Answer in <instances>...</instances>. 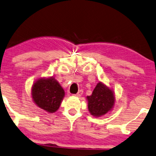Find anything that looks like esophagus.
<instances>
[{
  "instance_id": "34e87169",
  "label": "esophagus",
  "mask_w": 156,
  "mask_h": 156,
  "mask_svg": "<svg viewBox=\"0 0 156 156\" xmlns=\"http://www.w3.org/2000/svg\"><path fill=\"white\" fill-rule=\"evenodd\" d=\"M82 93H83V90H79V92L76 93L75 96H77V97H80L82 95Z\"/></svg>"
}]
</instances>
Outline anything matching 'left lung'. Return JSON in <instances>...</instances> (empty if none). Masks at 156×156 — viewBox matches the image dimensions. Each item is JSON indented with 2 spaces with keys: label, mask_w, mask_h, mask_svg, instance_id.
<instances>
[{
  "label": "left lung",
  "mask_w": 156,
  "mask_h": 156,
  "mask_svg": "<svg viewBox=\"0 0 156 156\" xmlns=\"http://www.w3.org/2000/svg\"><path fill=\"white\" fill-rule=\"evenodd\" d=\"M87 107L91 115L99 118L110 112L115 102L112 90L99 82L93 90L91 96H87Z\"/></svg>",
  "instance_id": "obj_1"
}]
</instances>
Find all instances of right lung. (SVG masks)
Listing matches in <instances>:
<instances>
[{
    "mask_svg": "<svg viewBox=\"0 0 156 156\" xmlns=\"http://www.w3.org/2000/svg\"><path fill=\"white\" fill-rule=\"evenodd\" d=\"M33 101L36 106L49 113L59 109L65 96L63 87L52 76L38 79L31 89Z\"/></svg>",
    "mask_w": 156,
    "mask_h": 156,
    "instance_id": "obj_1",
    "label": "right lung"
}]
</instances>
